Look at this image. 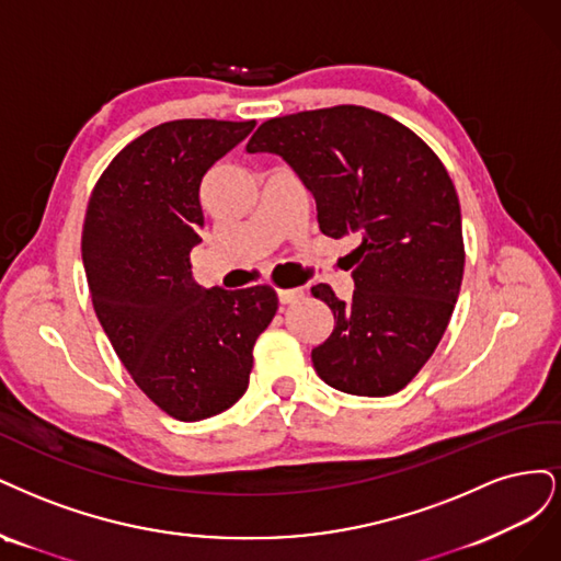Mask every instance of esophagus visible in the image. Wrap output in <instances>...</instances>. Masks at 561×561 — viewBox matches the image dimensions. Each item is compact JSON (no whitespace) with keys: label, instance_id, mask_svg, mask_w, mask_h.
<instances>
[{"label":"esophagus","instance_id":"esophagus-1","mask_svg":"<svg viewBox=\"0 0 561 561\" xmlns=\"http://www.w3.org/2000/svg\"><path fill=\"white\" fill-rule=\"evenodd\" d=\"M302 296H305L302 288H279V291H277V298H279L282 305H291V302L300 300Z\"/></svg>","mask_w":561,"mask_h":561}]
</instances>
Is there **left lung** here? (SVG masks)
I'll return each instance as SVG.
<instances>
[{
  "instance_id": "left-lung-1",
  "label": "left lung",
  "mask_w": 561,
  "mask_h": 561,
  "mask_svg": "<svg viewBox=\"0 0 561 561\" xmlns=\"http://www.w3.org/2000/svg\"><path fill=\"white\" fill-rule=\"evenodd\" d=\"M247 151L291 165L323 234L360 238L352 300L312 286L335 317L312 350L317 375L354 396L401 391L438 347L463 277L461 207L440 158L399 121L354 104L270 118Z\"/></svg>"
}]
</instances>
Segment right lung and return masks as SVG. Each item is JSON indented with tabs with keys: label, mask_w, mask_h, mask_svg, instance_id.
<instances>
[{
	"label": "right lung",
	"mask_w": 561,
	"mask_h": 561,
	"mask_svg": "<svg viewBox=\"0 0 561 561\" xmlns=\"http://www.w3.org/2000/svg\"><path fill=\"white\" fill-rule=\"evenodd\" d=\"M254 125H156L110 162L85 209L81 254L95 314L135 385L179 422L242 399L256 337L277 312L275 288H205L191 267L205 226L203 176Z\"/></svg>",
	"instance_id": "obj_1"
}]
</instances>
